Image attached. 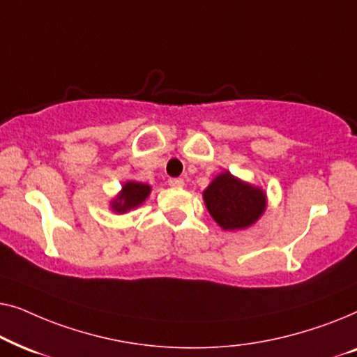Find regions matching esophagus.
<instances>
[{
	"instance_id": "34e87169",
	"label": "esophagus",
	"mask_w": 357,
	"mask_h": 357,
	"mask_svg": "<svg viewBox=\"0 0 357 357\" xmlns=\"http://www.w3.org/2000/svg\"><path fill=\"white\" fill-rule=\"evenodd\" d=\"M169 185L172 188H183V178H169Z\"/></svg>"
}]
</instances>
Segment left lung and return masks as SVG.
Here are the masks:
<instances>
[{
  "label": "left lung",
  "instance_id": "8db88e82",
  "mask_svg": "<svg viewBox=\"0 0 357 357\" xmlns=\"http://www.w3.org/2000/svg\"><path fill=\"white\" fill-rule=\"evenodd\" d=\"M203 202L218 226L232 232L252 227L266 211L268 198L265 190L226 170L204 188Z\"/></svg>",
  "mask_w": 357,
  "mask_h": 357
}]
</instances>
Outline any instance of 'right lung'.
Masks as SVG:
<instances>
[{
    "instance_id": "obj_1",
    "label": "right lung",
    "mask_w": 357,
    "mask_h": 357,
    "mask_svg": "<svg viewBox=\"0 0 357 357\" xmlns=\"http://www.w3.org/2000/svg\"><path fill=\"white\" fill-rule=\"evenodd\" d=\"M151 185L136 182V180H126L121 185V190L110 199V209L116 214L130 213L131 209L141 206L151 195Z\"/></svg>"
}]
</instances>
